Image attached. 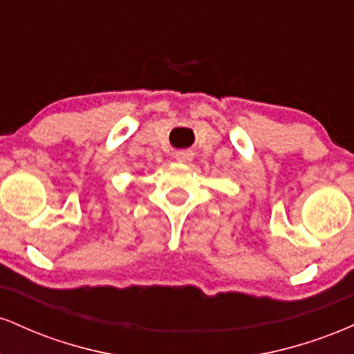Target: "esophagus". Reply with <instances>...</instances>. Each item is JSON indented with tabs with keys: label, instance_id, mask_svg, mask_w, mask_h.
I'll return each instance as SVG.
<instances>
[{
	"label": "esophagus",
	"instance_id": "esophagus-1",
	"mask_svg": "<svg viewBox=\"0 0 354 354\" xmlns=\"http://www.w3.org/2000/svg\"><path fill=\"white\" fill-rule=\"evenodd\" d=\"M174 160L178 161V163H189L191 160H193V153L189 151H178L174 154Z\"/></svg>",
	"mask_w": 354,
	"mask_h": 354
}]
</instances>
